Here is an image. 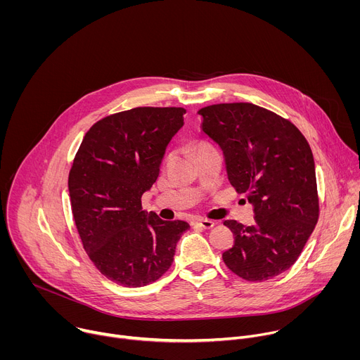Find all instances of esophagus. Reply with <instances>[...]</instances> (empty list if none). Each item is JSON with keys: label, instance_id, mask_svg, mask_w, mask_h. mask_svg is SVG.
Segmentation results:
<instances>
[{"label": "esophagus", "instance_id": "1", "mask_svg": "<svg viewBox=\"0 0 360 360\" xmlns=\"http://www.w3.org/2000/svg\"><path fill=\"white\" fill-rule=\"evenodd\" d=\"M191 225L200 226L203 229H212L215 226V224L212 221H210V219H196V221H192Z\"/></svg>", "mask_w": 360, "mask_h": 360}]
</instances>
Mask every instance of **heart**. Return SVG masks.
<instances>
[{
  "mask_svg": "<svg viewBox=\"0 0 360 360\" xmlns=\"http://www.w3.org/2000/svg\"><path fill=\"white\" fill-rule=\"evenodd\" d=\"M200 148H203V146H200Z\"/></svg>",
  "mask_w": 360,
  "mask_h": 360,
  "instance_id": "heart-1",
  "label": "heart"
}]
</instances>
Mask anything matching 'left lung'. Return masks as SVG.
Returning <instances> with one entry per match:
<instances>
[{
	"label": "left lung",
	"mask_w": 360,
	"mask_h": 360,
	"mask_svg": "<svg viewBox=\"0 0 360 360\" xmlns=\"http://www.w3.org/2000/svg\"><path fill=\"white\" fill-rule=\"evenodd\" d=\"M202 131L224 152L228 179L253 205L255 222L225 221L235 243L222 253L239 278L262 282L288 271L319 218L309 143L288 120L249 102L198 111Z\"/></svg>",
	"instance_id": "1"
}]
</instances>
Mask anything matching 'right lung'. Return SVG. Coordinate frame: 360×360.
<instances>
[{
  "instance_id": "right-lung-1",
  "label": "right lung",
  "mask_w": 360,
  "mask_h": 360,
  "mask_svg": "<svg viewBox=\"0 0 360 360\" xmlns=\"http://www.w3.org/2000/svg\"><path fill=\"white\" fill-rule=\"evenodd\" d=\"M185 112L139 107L102 118L85 134L74 158L68 189L79 238L95 268L118 285L139 288L158 281L189 229L188 222L148 214L141 203Z\"/></svg>"
}]
</instances>
